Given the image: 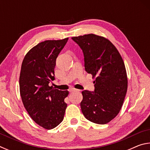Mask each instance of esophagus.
<instances>
[{
    "label": "esophagus",
    "mask_w": 150,
    "mask_h": 150,
    "mask_svg": "<svg viewBox=\"0 0 150 150\" xmlns=\"http://www.w3.org/2000/svg\"><path fill=\"white\" fill-rule=\"evenodd\" d=\"M79 91V90L76 89V88H70V89H69L70 92H73V91Z\"/></svg>",
    "instance_id": "34e87169"
}]
</instances>
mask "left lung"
Listing matches in <instances>:
<instances>
[{
	"mask_svg": "<svg viewBox=\"0 0 150 150\" xmlns=\"http://www.w3.org/2000/svg\"><path fill=\"white\" fill-rule=\"evenodd\" d=\"M71 38L83 51L85 71L96 77L95 91H82L81 111L92 122L105 124L117 116L125 98L128 79L123 59L105 38L90 34Z\"/></svg>",
	"mask_w": 150,
	"mask_h": 150,
	"instance_id": "left-lung-1",
	"label": "left lung"
}]
</instances>
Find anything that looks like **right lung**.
<instances>
[{
    "instance_id": "obj_1",
    "label": "right lung",
    "mask_w": 150,
    "mask_h": 150,
    "mask_svg": "<svg viewBox=\"0 0 150 150\" xmlns=\"http://www.w3.org/2000/svg\"><path fill=\"white\" fill-rule=\"evenodd\" d=\"M68 38L60 40H46L32 47L23 59L19 85L22 103L35 123L51 130L62 122L67 104L64 99L69 91L50 87L55 79L56 59Z\"/></svg>"
}]
</instances>
